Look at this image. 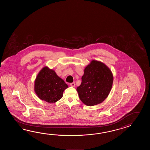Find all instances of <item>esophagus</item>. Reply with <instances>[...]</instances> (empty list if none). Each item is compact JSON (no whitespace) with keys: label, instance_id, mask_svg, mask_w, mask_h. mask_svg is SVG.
<instances>
[{"label":"esophagus","instance_id":"1","mask_svg":"<svg viewBox=\"0 0 150 150\" xmlns=\"http://www.w3.org/2000/svg\"><path fill=\"white\" fill-rule=\"evenodd\" d=\"M70 85L71 87H74L75 86V83H70Z\"/></svg>","mask_w":150,"mask_h":150}]
</instances>
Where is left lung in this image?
Listing matches in <instances>:
<instances>
[{
    "instance_id": "8db88e82",
    "label": "left lung",
    "mask_w": 150,
    "mask_h": 150,
    "mask_svg": "<svg viewBox=\"0 0 150 150\" xmlns=\"http://www.w3.org/2000/svg\"><path fill=\"white\" fill-rule=\"evenodd\" d=\"M113 76L105 64L92 61L84 70L81 83L77 87L80 99L88 106L103 102L112 89Z\"/></svg>"
}]
</instances>
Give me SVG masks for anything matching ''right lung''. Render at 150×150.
<instances>
[{
  "label": "right lung",
  "instance_id": "right-lung-1",
  "mask_svg": "<svg viewBox=\"0 0 150 150\" xmlns=\"http://www.w3.org/2000/svg\"><path fill=\"white\" fill-rule=\"evenodd\" d=\"M68 86L54 71L43 67L35 81V91L38 98L48 103H54L63 96Z\"/></svg>",
  "mask_w": 150,
  "mask_h": 150
}]
</instances>
